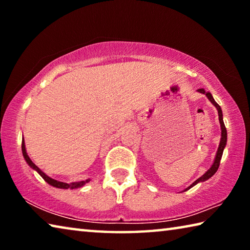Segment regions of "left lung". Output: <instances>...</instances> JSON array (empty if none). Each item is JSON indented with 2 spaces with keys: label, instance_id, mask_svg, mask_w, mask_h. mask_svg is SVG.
<instances>
[{
  "label": "left lung",
  "instance_id": "obj_1",
  "mask_svg": "<svg viewBox=\"0 0 250 250\" xmlns=\"http://www.w3.org/2000/svg\"><path fill=\"white\" fill-rule=\"evenodd\" d=\"M198 92H201V94H204L207 98H208V100L210 101L211 104H213L215 107H216L217 111H218V119H219V124H221V130H222V138H221V141H219V146H218V150L216 152V156H215V160H214V163L211 164V167H209V170H207L204 174H203L200 179H197L194 183H192L191 185L188 186V188H186L184 189L185 191H188V189H189L191 188H193L194 185H196L197 183H200V182H204L206 180H208L209 177L213 176L215 173L217 172L218 170V167H219V163H221V159L223 156V152H224V149H225L226 146V143H227V130L225 128V125H224V120H223V112H222V108L221 105H219L216 101L214 100L213 96H211L210 92H207L205 91V89H203V88H201V89L197 90Z\"/></svg>",
  "mask_w": 250,
  "mask_h": 250
}]
</instances>
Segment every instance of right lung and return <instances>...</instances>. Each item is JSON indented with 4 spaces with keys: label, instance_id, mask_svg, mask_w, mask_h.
<instances>
[{
    "label": "right lung",
    "instance_id": "obj_1",
    "mask_svg": "<svg viewBox=\"0 0 250 250\" xmlns=\"http://www.w3.org/2000/svg\"><path fill=\"white\" fill-rule=\"evenodd\" d=\"M22 152H23V156H24V159H25V161H26L27 162V164L29 167H31L33 170H35L37 173H39V174L43 177V179L47 182V183L49 184V185H52V186H54V188H65V189H67V188H70V189H74V188H82V186H83L84 184L86 183H88V182H89L90 180L88 179V180H86V181H80V182H73V183H64V182H59V181H57V180H54V179H52V177H49L48 175H46L45 173L41 170L40 167H37L35 164H34L33 162H32V160L29 159V156L27 155V153H26V149H25V142H24V138H23V140H22Z\"/></svg>",
    "mask_w": 250,
    "mask_h": 250
}]
</instances>
